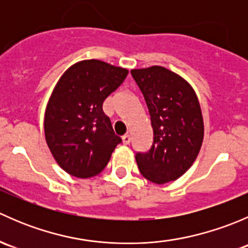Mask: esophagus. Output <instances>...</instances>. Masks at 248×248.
Listing matches in <instances>:
<instances>
[{"label":"esophagus","mask_w":248,"mask_h":248,"mask_svg":"<svg viewBox=\"0 0 248 248\" xmlns=\"http://www.w3.org/2000/svg\"><path fill=\"white\" fill-rule=\"evenodd\" d=\"M129 141H131V137H129L128 134H124V136H122V142H124V145H128Z\"/></svg>","instance_id":"34e87169"}]
</instances>
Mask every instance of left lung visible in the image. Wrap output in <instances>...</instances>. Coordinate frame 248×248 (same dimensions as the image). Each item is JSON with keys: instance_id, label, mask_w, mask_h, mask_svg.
Listing matches in <instances>:
<instances>
[{"instance_id": "obj_1", "label": "left lung", "mask_w": 248, "mask_h": 248, "mask_svg": "<svg viewBox=\"0 0 248 248\" xmlns=\"http://www.w3.org/2000/svg\"><path fill=\"white\" fill-rule=\"evenodd\" d=\"M144 94L154 142L137 154L142 176L157 185L174 181L196 161L204 139V121L196 91L186 79L162 66L132 69Z\"/></svg>"}]
</instances>
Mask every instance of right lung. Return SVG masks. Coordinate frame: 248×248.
Masks as SVG:
<instances>
[{
  "mask_svg": "<svg viewBox=\"0 0 248 248\" xmlns=\"http://www.w3.org/2000/svg\"><path fill=\"white\" fill-rule=\"evenodd\" d=\"M127 74L122 67L84 60L72 64L55 85L44 115V134L56 163L72 176L98 175L121 142L102 107Z\"/></svg>",
  "mask_w": 248,
  "mask_h": 248,
  "instance_id": "1",
  "label": "right lung"
}]
</instances>
